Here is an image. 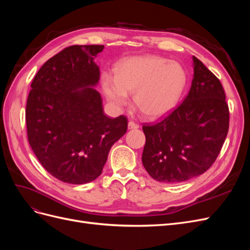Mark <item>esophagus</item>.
<instances>
[{
  "mask_svg": "<svg viewBox=\"0 0 250 250\" xmlns=\"http://www.w3.org/2000/svg\"><path fill=\"white\" fill-rule=\"evenodd\" d=\"M140 125L138 123L133 122V121H129V122H128V129H138Z\"/></svg>",
  "mask_w": 250,
  "mask_h": 250,
  "instance_id": "1",
  "label": "esophagus"
}]
</instances>
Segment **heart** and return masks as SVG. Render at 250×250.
Returning <instances> with one entry per match:
<instances>
[{
  "label": "heart",
  "instance_id": "obj_1",
  "mask_svg": "<svg viewBox=\"0 0 250 250\" xmlns=\"http://www.w3.org/2000/svg\"><path fill=\"white\" fill-rule=\"evenodd\" d=\"M116 79L102 78L103 92L117 106L134 95L137 107L148 118H160L176 106L187 85V72L176 62L158 56L130 57L115 70Z\"/></svg>",
  "mask_w": 250,
  "mask_h": 250
}]
</instances>
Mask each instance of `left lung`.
<instances>
[{
    "mask_svg": "<svg viewBox=\"0 0 250 250\" xmlns=\"http://www.w3.org/2000/svg\"><path fill=\"white\" fill-rule=\"evenodd\" d=\"M194 78L188 96L167 117L144 124L142 162L153 179L177 184L208 171L229 132V110L223 86L193 56Z\"/></svg>",
    "mask_w": 250,
    "mask_h": 250,
    "instance_id": "left-lung-1",
    "label": "left lung"
}]
</instances>
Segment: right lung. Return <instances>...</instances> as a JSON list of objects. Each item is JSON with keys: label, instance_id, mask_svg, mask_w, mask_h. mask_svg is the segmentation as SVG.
<instances>
[{"label": "right lung", "instance_id": "right-lung-1", "mask_svg": "<svg viewBox=\"0 0 250 250\" xmlns=\"http://www.w3.org/2000/svg\"><path fill=\"white\" fill-rule=\"evenodd\" d=\"M102 44L67 47L46 62L31 83L26 124L30 146L51 175L73 185L100 176L111 146L127 131L125 116H105L93 87Z\"/></svg>", "mask_w": 250, "mask_h": 250}]
</instances>
